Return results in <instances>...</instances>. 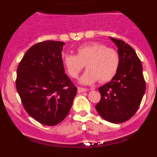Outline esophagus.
I'll return each instance as SVG.
<instances>
[{
    "label": "esophagus",
    "instance_id": "esophagus-1",
    "mask_svg": "<svg viewBox=\"0 0 157 157\" xmlns=\"http://www.w3.org/2000/svg\"><path fill=\"white\" fill-rule=\"evenodd\" d=\"M87 91V89L82 88V87H78V93H83Z\"/></svg>",
    "mask_w": 157,
    "mask_h": 157
}]
</instances>
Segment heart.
Instances as JSON below:
<instances>
[{
	"label": "heart",
	"instance_id": "1",
	"mask_svg": "<svg viewBox=\"0 0 157 157\" xmlns=\"http://www.w3.org/2000/svg\"><path fill=\"white\" fill-rule=\"evenodd\" d=\"M76 52V55L64 54L62 60L67 73L73 78L78 76L86 64L87 71L80 78L82 84L90 85L98 80L102 83L111 81L120 68L119 52L103 43H86L78 47Z\"/></svg>",
	"mask_w": 157,
	"mask_h": 157
}]
</instances>
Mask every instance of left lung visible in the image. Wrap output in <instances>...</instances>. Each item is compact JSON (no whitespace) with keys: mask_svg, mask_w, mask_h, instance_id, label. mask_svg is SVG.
Masks as SVG:
<instances>
[{"mask_svg":"<svg viewBox=\"0 0 157 157\" xmlns=\"http://www.w3.org/2000/svg\"><path fill=\"white\" fill-rule=\"evenodd\" d=\"M110 38L118 47L120 68L109 82L98 89L101 98L96 109L106 121L121 123L138 111L146 86L141 62L134 48L123 41Z\"/></svg>","mask_w":157,"mask_h":157,"instance_id":"obj_1","label":"left lung"}]
</instances>
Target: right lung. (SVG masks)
<instances>
[{"mask_svg":"<svg viewBox=\"0 0 157 157\" xmlns=\"http://www.w3.org/2000/svg\"><path fill=\"white\" fill-rule=\"evenodd\" d=\"M63 41H45L30 47L17 68L16 86L29 116L55 126L71 108L77 88L64 73Z\"/></svg>","mask_w":157,"mask_h":157,"instance_id":"add662e5","label":"right lung"}]
</instances>
